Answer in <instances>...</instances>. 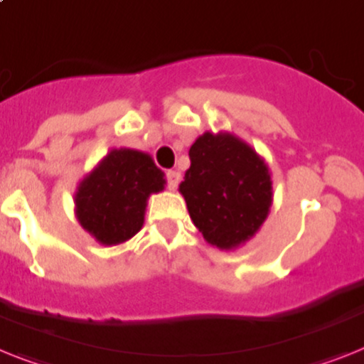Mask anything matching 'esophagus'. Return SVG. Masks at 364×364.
<instances>
[{"label": "esophagus", "mask_w": 364, "mask_h": 364, "mask_svg": "<svg viewBox=\"0 0 364 364\" xmlns=\"http://www.w3.org/2000/svg\"><path fill=\"white\" fill-rule=\"evenodd\" d=\"M166 179H168V188H170V191H176L179 181H181V173L176 172V170H170V172H166Z\"/></svg>", "instance_id": "34e87169"}]
</instances>
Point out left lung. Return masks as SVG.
<instances>
[{
  "mask_svg": "<svg viewBox=\"0 0 364 364\" xmlns=\"http://www.w3.org/2000/svg\"><path fill=\"white\" fill-rule=\"evenodd\" d=\"M179 192L209 245L235 250L256 235L273 203L267 162L232 132H203L188 149Z\"/></svg>",
  "mask_w": 364,
  "mask_h": 364,
  "instance_id": "8db88e82",
  "label": "left lung"
}]
</instances>
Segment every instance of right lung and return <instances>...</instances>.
<instances>
[{"instance_id": "1", "label": "right lung", "mask_w": 364, "mask_h": 364, "mask_svg": "<svg viewBox=\"0 0 364 364\" xmlns=\"http://www.w3.org/2000/svg\"><path fill=\"white\" fill-rule=\"evenodd\" d=\"M166 179L149 153L119 147L102 156L75 192L80 226L105 247L134 237L144 226L147 200L164 191Z\"/></svg>"}]
</instances>
